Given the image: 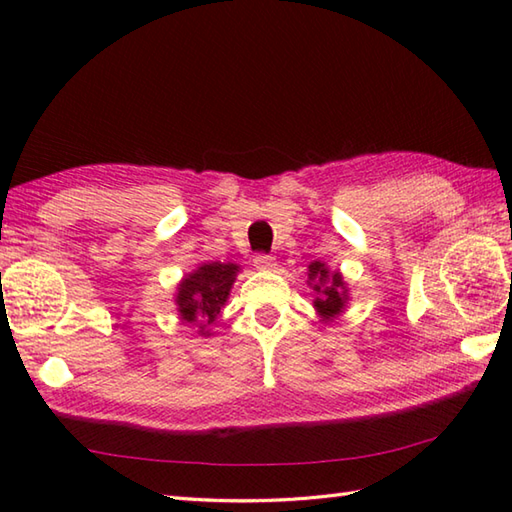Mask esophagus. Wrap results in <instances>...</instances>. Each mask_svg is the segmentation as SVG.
Masks as SVG:
<instances>
[{
    "label": "esophagus",
    "mask_w": 512,
    "mask_h": 512,
    "mask_svg": "<svg viewBox=\"0 0 512 512\" xmlns=\"http://www.w3.org/2000/svg\"><path fill=\"white\" fill-rule=\"evenodd\" d=\"M253 264H255V268H257V270H270V268H275V266H277V259H275L273 255L259 253V255H255Z\"/></svg>",
    "instance_id": "obj_1"
}]
</instances>
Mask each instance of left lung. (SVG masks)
<instances>
[{"instance_id":"left-lung-1","label":"left lung","mask_w":512,"mask_h":512,"mask_svg":"<svg viewBox=\"0 0 512 512\" xmlns=\"http://www.w3.org/2000/svg\"><path fill=\"white\" fill-rule=\"evenodd\" d=\"M312 288L317 290V299H314V306L321 312V317L330 319L334 314H339L343 310L345 303V286L339 273H330L325 264L314 262L310 264V273H308Z\"/></svg>"}]
</instances>
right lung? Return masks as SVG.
I'll use <instances>...</instances> for the list:
<instances>
[{
  "mask_svg": "<svg viewBox=\"0 0 512 512\" xmlns=\"http://www.w3.org/2000/svg\"><path fill=\"white\" fill-rule=\"evenodd\" d=\"M235 264H204L191 273L178 288V310L180 317L200 328L204 334L206 325H211L224 303L235 281Z\"/></svg>",
  "mask_w": 512,
  "mask_h": 512,
  "instance_id": "add662e5",
  "label": "right lung"
}]
</instances>
